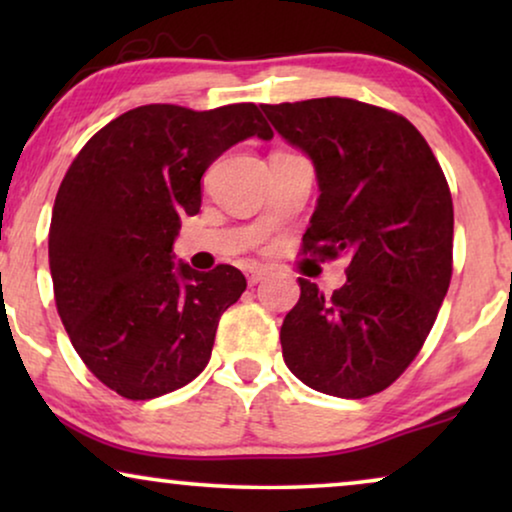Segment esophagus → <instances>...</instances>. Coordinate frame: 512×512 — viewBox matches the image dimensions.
Listing matches in <instances>:
<instances>
[{
    "mask_svg": "<svg viewBox=\"0 0 512 512\" xmlns=\"http://www.w3.org/2000/svg\"><path fill=\"white\" fill-rule=\"evenodd\" d=\"M244 272H247V282H249L251 286L258 284L265 275H268V270H265L263 265H249V268L244 270Z\"/></svg>",
    "mask_w": 512,
    "mask_h": 512,
    "instance_id": "obj_1",
    "label": "esophagus"
}]
</instances>
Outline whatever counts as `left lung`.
Segmentation results:
<instances>
[{
    "label": "left lung",
    "instance_id": "8db88e82",
    "mask_svg": "<svg viewBox=\"0 0 512 512\" xmlns=\"http://www.w3.org/2000/svg\"><path fill=\"white\" fill-rule=\"evenodd\" d=\"M312 160L319 198L303 254L349 258L331 298L300 277L279 340L307 387L338 398L387 389L410 366L450 286L454 209L436 156L408 118L347 97L263 104Z\"/></svg>",
    "mask_w": 512,
    "mask_h": 512
}]
</instances>
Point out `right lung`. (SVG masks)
Listing matches in <instances>:
<instances>
[{
  "instance_id": "1",
  "label": "right lung",
  "mask_w": 512,
  "mask_h": 512,
  "mask_svg": "<svg viewBox=\"0 0 512 512\" xmlns=\"http://www.w3.org/2000/svg\"><path fill=\"white\" fill-rule=\"evenodd\" d=\"M249 137L272 139L251 102L146 104L90 137L62 179L48 230L55 305L90 373L130 401L195 380L247 289L233 265L198 272L172 247L181 216L200 212L202 174Z\"/></svg>"
}]
</instances>
